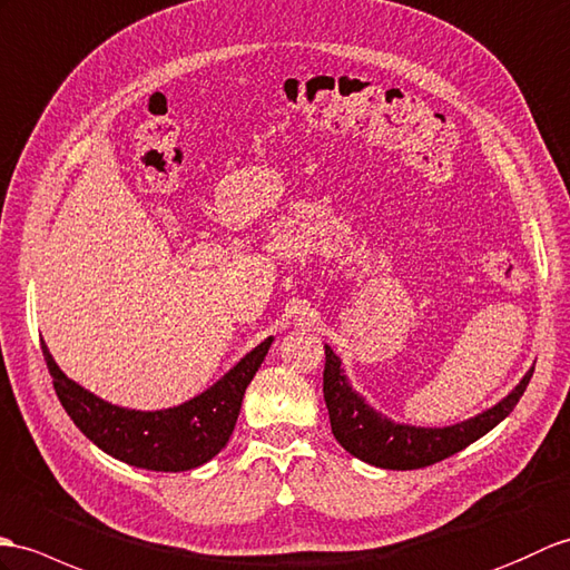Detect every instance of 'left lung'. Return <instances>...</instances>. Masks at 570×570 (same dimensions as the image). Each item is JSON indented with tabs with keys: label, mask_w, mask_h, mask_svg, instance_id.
Returning <instances> with one entry per match:
<instances>
[{
	"label": "left lung",
	"mask_w": 570,
	"mask_h": 570,
	"mask_svg": "<svg viewBox=\"0 0 570 570\" xmlns=\"http://www.w3.org/2000/svg\"><path fill=\"white\" fill-rule=\"evenodd\" d=\"M534 374V366L522 376L505 399L493 407L483 410L475 417L449 428H415L401 425L379 410L368 405L356 393L345 376L340 356L325 345V372H323V393L333 425L335 440L347 449L356 459L366 464L391 471H410L425 469L436 464L446 456H452L461 449H466L475 440H481L485 432H491L498 422L505 420L512 407L518 405L522 393L529 386V379Z\"/></svg>",
	"instance_id": "obj_1"
}]
</instances>
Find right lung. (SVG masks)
<instances>
[{
    "instance_id": "1",
    "label": "right lung",
    "mask_w": 570,
    "mask_h": 570,
    "mask_svg": "<svg viewBox=\"0 0 570 570\" xmlns=\"http://www.w3.org/2000/svg\"><path fill=\"white\" fill-rule=\"evenodd\" d=\"M272 340L247 352L228 374L196 399L167 410H128L101 401L60 372L46 342L41 350L65 413L101 452L148 471H189L228 444L240 415L243 395L257 374Z\"/></svg>"
}]
</instances>
